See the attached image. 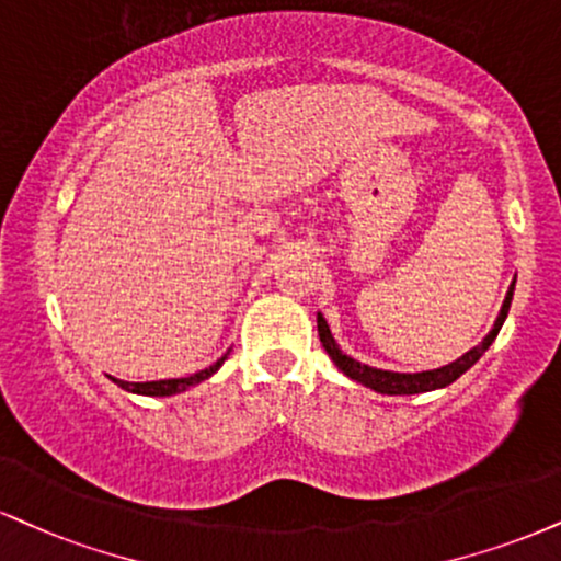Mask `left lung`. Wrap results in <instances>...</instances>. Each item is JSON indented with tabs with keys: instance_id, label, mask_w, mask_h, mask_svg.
Returning <instances> with one entry per match:
<instances>
[{
	"instance_id": "8db88e82",
	"label": "left lung",
	"mask_w": 561,
	"mask_h": 561,
	"mask_svg": "<svg viewBox=\"0 0 561 561\" xmlns=\"http://www.w3.org/2000/svg\"><path fill=\"white\" fill-rule=\"evenodd\" d=\"M515 282H517V276L512 279V285L507 289V298H504V302H502V310H499L494 329H491V332L483 336L481 345L468 350V353H465L462 357H457V360L449 363V366H442V368H434V370H421V374H397V370H381V368L366 366V363L355 360V357L342 353L340 345H336V340L332 336V332H329L327 319H323V316L319 313V316H316V323H319L321 345L329 353V357L334 360V366L342 370V374L350 376V379L357 381V383H363V387L379 391V394H423V391L444 389V387H449L451 381L460 379L465 370L473 368L476 363L481 360V355L485 353V350L491 347V342L496 340L499 329H502V323L510 313L512 295H515Z\"/></svg>"
}]
</instances>
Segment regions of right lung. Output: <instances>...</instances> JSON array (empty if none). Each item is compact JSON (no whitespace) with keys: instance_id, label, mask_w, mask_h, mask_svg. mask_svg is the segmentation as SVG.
Segmentation results:
<instances>
[{"instance_id":"obj_1","label":"right lung","mask_w":561,"mask_h":561,"mask_svg":"<svg viewBox=\"0 0 561 561\" xmlns=\"http://www.w3.org/2000/svg\"><path fill=\"white\" fill-rule=\"evenodd\" d=\"M229 355V353H227ZM227 355H221L219 360L214 363V366H208L204 370H198V374L193 376H185V379H161V381H119V379H112L117 387H123L125 391H133V394H146V397H172V394H180V391H185L187 387H195V383L211 379L216 370L221 368V363L227 360Z\"/></svg>"}]
</instances>
